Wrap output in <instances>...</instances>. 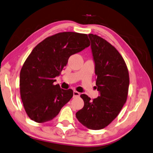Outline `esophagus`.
Masks as SVG:
<instances>
[{
  "mask_svg": "<svg viewBox=\"0 0 153 153\" xmlns=\"http://www.w3.org/2000/svg\"><path fill=\"white\" fill-rule=\"evenodd\" d=\"M80 96V93L79 92L76 91H73V97H79Z\"/></svg>",
  "mask_w": 153,
  "mask_h": 153,
  "instance_id": "esophagus-1",
  "label": "esophagus"
}]
</instances>
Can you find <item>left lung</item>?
Instances as JSON below:
<instances>
[{"mask_svg":"<svg viewBox=\"0 0 153 153\" xmlns=\"http://www.w3.org/2000/svg\"><path fill=\"white\" fill-rule=\"evenodd\" d=\"M100 96L93 101L82 94L84 107L76 113L80 123L91 130H101L117 116L127 100L129 73L122 56L105 39L89 34Z\"/></svg>","mask_w":153,"mask_h":153,"instance_id":"1","label":"left lung"}]
</instances>
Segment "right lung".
<instances>
[{
	"instance_id": "1",
	"label": "right lung",
	"mask_w": 153,
	"mask_h": 153,
	"mask_svg": "<svg viewBox=\"0 0 153 153\" xmlns=\"http://www.w3.org/2000/svg\"><path fill=\"white\" fill-rule=\"evenodd\" d=\"M90 45L87 34L62 32L50 36L33 48L20 72V93L30 119L37 123L53 120L73 96L72 89L54 85L71 56Z\"/></svg>"
}]
</instances>
